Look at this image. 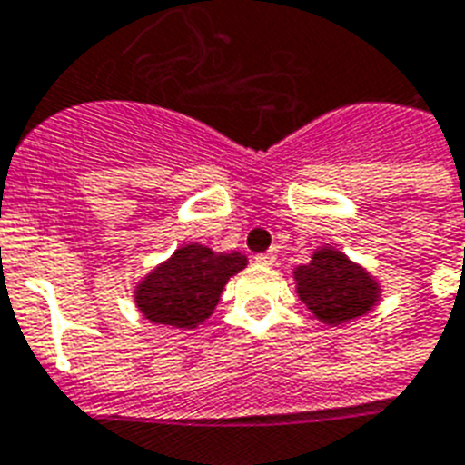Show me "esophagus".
<instances>
[{
    "label": "esophagus",
    "mask_w": 465,
    "mask_h": 465,
    "mask_svg": "<svg viewBox=\"0 0 465 465\" xmlns=\"http://www.w3.org/2000/svg\"><path fill=\"white\" fill-rule=\"evenodd\" d=\"M254 262L262 263V266H273V263H276V254H273V252H266V254H256Z\"/></svg>",
    "instance_id": "obj_1"
}]
</instances>
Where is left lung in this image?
<instances>
[{"label": "left lung", "mask_w": 465, "mask_h": 465, "mask_svg": "<svg viewBox=\"0 0 465 465\" xmlns=\"http://www.w3.org/2000/svg\"><path fill=\"white\" fill-rule=\"evenodd\" d=\"M297 295L324 324H345L362 317L380 300V283L343 252L317 250L295 271Z\"/></svg>", "instance_id": "8db88e82"}]
</instances>
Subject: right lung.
Returning <instances> with one entry per match:
<instances>
[{
	"instance_id": "1",
	"label": "right lung",
	"mask_w": 465,
	"mask_h": 465,
	"mask_svg": "<svg viewBox=\"0 0 465 465\" xmlns=\"http://www.w3.org/2000/svg\"><path fill=\"white\" fill-rule=\"evenodd\" d=\"M247 266V256L215 254L203 244H184L155 266L134 297L141 314L153 324L194 329L213 314L230 276Z\"/></svg>"
}]
</instances>
